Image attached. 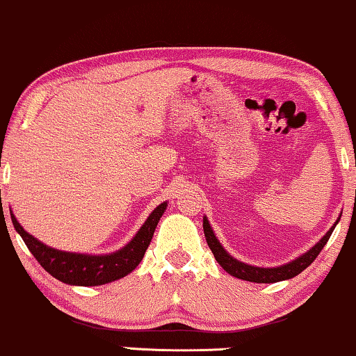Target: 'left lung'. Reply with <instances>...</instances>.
Masks as SVG:
<instances>
[{
    "mask_svg": "<svg viewBox=\"0 0 356 356\" xmlns=\"http://www.w3.org/2000/svg\"><path fill=\"white\" fill-rule=\"evenodd\" d=\"M335 224L327 230V234L324 235V237L319 240L312 250H308V252L302 254V257L293 259L292 263H287L284 264V266H277V268H257V266H250V264H245L242 261H237V259L230 257L226 250L221 247V243H219V240L216 238V235H214L211 226H209L208 219L203 218V230H204V237H207L208 247L211 248L214 258H216V261L221 264L224 271H227L230 276L234 277L248 280V282H258V284H273V282H279V280L292 279L295 276H298V274L305 271V269H307L309 264L316 259L318 254L321 253L324 245L327 243L330 234H332Z\"/></svg>",
    "mask_w": 356,
    "mask_h": 356,
    "instance_id": "1",
    "label": "left lung"
}]
</instances>
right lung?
Wrapping results in <instances>:
<instances>
[{"label": "right lung", "instance_id": "obj_1", "mask_svg": "<svg viewBox=\"0 0 356 356\" xmlns=\"http://www.w3.org/2000/svg\"><path fill=\"white\" fill-rule=\"evenodd\" d=\"M166 207L168 203H161L158 208H154V211L149 214L142 229L122 250L111 254H102V257L59 252V250L49 248L27 234L21 224L17 222V219L14 218V214H11V221L14 224V229L21 234L30 253L42 264L44 271L64 284L88 287V285H103L113 282V280L127 276L129 273H132L138 266L149 242H152L159 218L166 211Z\"/></svg>", "mask_w": 356, "mask_h": 356}]
</instances>
